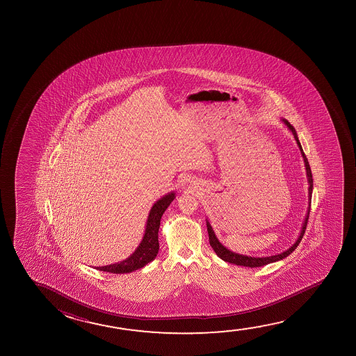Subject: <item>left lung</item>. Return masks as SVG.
<instances>
[{
  "label": "left lung",
  "instance_id": "obj_1",
  "mask_svg": "<svg viewBox=\"0 0 356 356\" xmlns=\"http://www.w3.org/2000/svg\"><path fill=\"white\" fill-rule=\"evenodd\" d=\"M281 122L286 125V127L289 129V131L292 132L293 136L296 138V141H297L298 147H299V149H300V153H302V159H304V165H305V170H307V184H309V195H307V200H309V207H307V213L305 215V219H304V222H302V231H300V234L298 236L297 241L294 242V243L287 249V250H284L282 253L275 254V255H270V257H250V255H244V254H238L234 253L232 250H229V249L226 248L224 244L220 242L218 237L215 236L214 229L211 227V225H210L209 221L207 220V229H208V234H209V242L210 245H211V248L214 249L215 253L216 255L219 257L220 259H222L224 261H227V263L234 264V265H239V266H245V268H260V266H264V265H268V264L276 263L278 260H282V259L287 258L289 254H292L296 248H297L299 243H300V241H302V236L305 234V229H307V220H309V214H310V205H312V169H310V165H309V161H307V158L305 154H304V152H302V145H300V142H299V138H298L297 131H296V129L289 124L288 120L286 119H281Z\"/></svg>",
  "mask_w": 356,
  "mask_h": 356
}]
</instances>
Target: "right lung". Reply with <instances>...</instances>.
<instances>
[{"label":"right lung","instance_id":"obj_1","mask_svg":"<svg viewBox=\"0 0 356 356\" xmlns=\"http://www.w3.org/2000/svg\"><path fill=\"white\" fill-rule=\"evenodd\" d=\"M175 192L172 191L168 195H163L161 200H156L153 204L149 214L147 218L146 229L142 237L141 243L135 249V252L129 258L122 260L120 263L111 264L106 266H98L97 270L111 273H129L146 266L156 259L159 250L158 242V231L161 226V219L166 208L170 205L171 202L175 200Z\"/></svg>","mask_w":356,"mask_h":356}]
</instances>
